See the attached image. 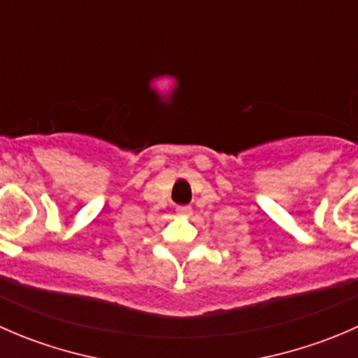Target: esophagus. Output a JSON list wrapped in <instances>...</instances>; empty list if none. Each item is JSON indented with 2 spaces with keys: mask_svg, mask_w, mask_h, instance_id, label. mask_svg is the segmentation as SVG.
Segmentation results:
<instances>
[{
  "mask_svg": "<svg viewBox=\"0 0 358 358\" xmlns=\"http://www.w3.org/2000/svg\"><path fill=\"white\" fill-rule=\"evenodd\" d=\"M176 213H178L180 216H189L190 213H192V209H190L189 206H178V208H176Z\"/></svg>",
  "mask_w": 358,
  "mask_h": 358,
  "instance_id": "1",
  "label": "esophagus"
}]
</instances>
